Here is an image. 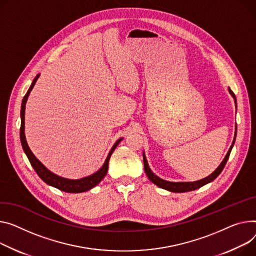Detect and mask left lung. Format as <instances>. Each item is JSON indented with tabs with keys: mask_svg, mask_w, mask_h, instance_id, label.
Wrapping results in <instances>:
<instances>
[{
	"mask_svg": "<svg viewBox=\"0 0 256 256\" xmlns=\"http://www.w3.org/2000/svg\"><path fill=\"white\" fill-rule=\"evenodd\" d=\"M228 92L230 94H232V96L234 98V103H236V96L230 90V88H228ZM236 132H234V141H232V144L230 146V148L228 149V152L226 153V156L224 158V160L221 162V164H219V166L215 170V171L209 175L208 177L204 178V179H200L198 181H194V182H170V181H166L160 177H158L154 173H153L149 166H148V162H147V160H146V156L143 153V160H144V170H145V173L148 177V179L154 183L156 185H158V187H160V188H164V190H166L168 192H192V190H198L200 188V187L204 186L205 184L209 183V182H212L221 172H222V170L230 158V151H232V148L234 144V141H236Z\"/></svg>",
	"mask_w": 256,
	"mask_h": 256,
	"instance_id": "1",
	"label": "left lung"
}]
</instances>
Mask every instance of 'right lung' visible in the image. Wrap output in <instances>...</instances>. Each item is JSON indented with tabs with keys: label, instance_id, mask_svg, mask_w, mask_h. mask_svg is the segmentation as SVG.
Listing matches in <instances>:
<instances>
[{
	"label": "right lung",
	"instance_id": "1",
	"mask_svg": "<svg viewBox=\"0 0 256 256\" xmlns=\"http://www.w3.org/2000/svg\"><path fill=\"white\" fill-rule=\"evenodd\" d=\"M40 75H37L35 77V79L32 80L30 86L28 90V92L26 94V96L22 98V109H20V118H22V126H20V142L24 148V151L26 154L32 166L35 170L36 173L38 174V176L48 185L50 186H54L56 188L64 192H71V194H78V192H88L90 190H92V187H94L96 185H98L103 178L106 176L107 172H108V164H109V160L111 158V154L113 153V151L115 150V148L117 147V145L119 144L122 140V138L118 139L116 141V143L113 145V147L111 148L109 154L104 162V164L102 166V168L96 171V173H94L90 176L88 177H84L81 179H76V180H72V179H66V178H62L60 177L56 174H54L52 172H50L49 170L35 156H34V153L30 151L26 140V134H24V111H26V100L30 96V90H32L34 85H35L36 81L38 80Z\"/></svg>",
	"mask_w": 256,
	"mask_h": 256
}]
</instances>
